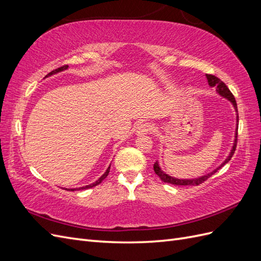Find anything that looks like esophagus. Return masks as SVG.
Wrapping results in <instances>:
<instances>
[{
    "label": "esophagus",
    "mask_w": 261,
    "mask_h": 261,
    "mask_svg": "<svg viewBox=\"0 0 261 261\" xmlns=\"http://www.w3.org/2000/svg\"><path fill=\"white\" fill-rule=\"evenodd\" d=\"M152 129H153V126L151 123L144 122L137 127L136 134H139V135H141V134H148L149 132H152Z\"/></svg>",
    "instance_id": "1"
}]
</instances>
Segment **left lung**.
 Masks as SVG:
<instances>
[{
	"instance_id": "left-lung-1",
	"label": "left lung",
	"mask_w": 261,
	"mask_h": 261,
	"mask_svg": "<svg viewBox=\"0 0 261 261\" xmlns=\"http://www.w3.org/2000/svg\"><path fill=\"white\" fill-rule=\"evenodd\" d=\"M207 76V80H208V83H209V85L211 86V87H217V91L221 94V96L222 97H224V98H226L227 100H230L231 102H232V105L234 106V109H235V111H236V122H238V127H236V133H235V140H234V145H233V148H232V150H231V152H230V155L227 156V159H225V161L220 165V167L218 168V169H216L215 171H212L211 173H209V174H207V175H203V176H201V177H197V178H193V179H179V178H175V177H172V176H170V175H168L167 173H164L161 169H160V167H159V163H158V161H155V163L153 164V170H154V172H155V174L159 176L160 178H161V180H163L164 183H170V184H172V185H178V186H191V185H193V186H197V185H199V184H201V183H203L204 180H207L212 174H215V173L219 170V169H221L223 167V165L225 164V163H227L228 161L231 160V158L233 156V154H234V152H235V149H236V144H238V130H239V111H238V105H236V100H235V98H234V96H233V93L230 91V89L227 88V86L220 80V78H218L217 76H215V75H211V74H207L206 75Z\"/></svg>"
}]
</instances>
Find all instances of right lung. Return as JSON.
Here are the masks:
<instances>
[{
	"label": "right lung",
	"instance_id": "right-lung-1",
	"mask_svg": "<svg viewBox=\"0 0 261 261\" xmlns=\"http://www.w3.org/2000/svg\"><path fill=\"white\" fill-rule=\"evenodd\" d=\"M68 66L67 65H64V66H61V67H59V68H57V69H54V70H52V72H50L48 75H46L45 77H48V76H51V75H53V74H57V73H59V72H61V70H63V69H66ZM109 172H110V167L108 168V170L106 171V173L103 175H102L98 180H96L94 181V183H92V184H90V185H87V186H84V187H81V188H75V189H70V191H80V189H88V188H91V187H93V186H97L98 184H100L102 180H103L107 176H108V174H109Z\"/></svg>",
	"mask_w": 261,
	"mask_h": 261
}]
</instances>
